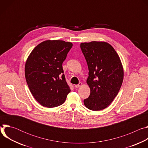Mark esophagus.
<instances>
[{"label":"esophagus","instance_id":"1","mask_svg":"<svg viewBox=\"0 0 148 148\" xmlns=\"http://www.w3.org/2000/svg\"><path fill=\"white\" fill-rule=\"evenodd\" d=\"M81 86H82V83H81V82H79L78 84H77V85H75V87L76 88H77Z\"/></svg>","mask_w":148,"mask_h":148}]
</instances>
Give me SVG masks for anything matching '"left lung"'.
<instances>
[{"mask_svg":"<svg viewBox=\"0 0 148 148\" xmlns=\"http://www.w3.org/2000/svg\"><path fill=\"white\" fill-rule=\"evenodd\" d=\"M80 47L87 62V83L91 91L84 103L92 111L103 110L113 101L122 86L123 70L121 60L112 46L106 42L82 43Z\"/></svg>","mask_w":148,"mask_h":148,"instance_id":"1","label":"left lung"}]
</instances>
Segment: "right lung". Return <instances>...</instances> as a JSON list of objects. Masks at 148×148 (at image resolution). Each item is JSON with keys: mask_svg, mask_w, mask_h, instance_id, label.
Segmentation results:
<instances>
[{"mask_svg": "<svg viewBox=\"0 0 148 148\" xmlns=\"http://www.w3.org/2000/svg\"><path fill=\"white\" fill-rule=\"evenodd\" d=\"M72 46L70 42L46 40L38 45L28 57L26 82L34 98L43 107L59 106L71 91L62 65Z\"/></svg>", "mask_w": 148, "mask_h": 148, "instance_id": "add662e5", "label": "right lung"}]
</instances>
